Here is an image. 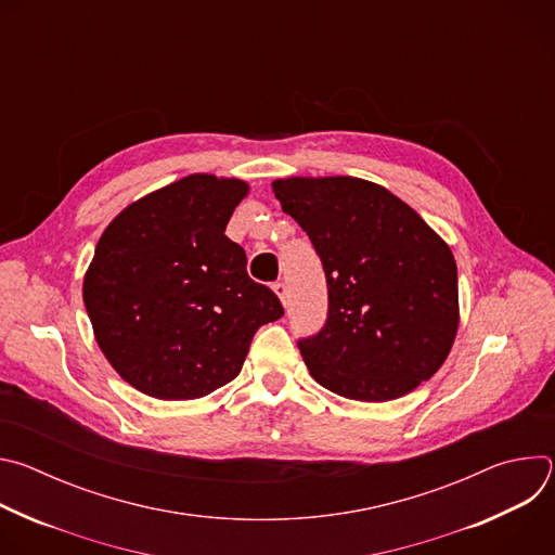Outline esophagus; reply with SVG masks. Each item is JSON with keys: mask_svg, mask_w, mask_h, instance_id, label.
<instances>
[{"mask_svg": "<svg viewBox=\"0 0 555 555\" xmlns=\"http://www.w3.org/2000/svg\"><path fill=\"white\" fill-rule=\"evenodd\" d=\"M272 289H274V292H276V296L281 298V302H283V305H287V298H289V294H287V285H285V283H274V285H272Z\"/></svg>", "mask_w": 555, "mask_h": 555, "instance_id": "34e87169", "label": "esophagus"}]
</instances>
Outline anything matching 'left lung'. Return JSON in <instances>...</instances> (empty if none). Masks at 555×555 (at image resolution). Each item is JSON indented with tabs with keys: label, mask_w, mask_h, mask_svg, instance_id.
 Wrapping results in <instances>:
<instances>
[{
	"label": "left lung",
	"mask_w": 555,
	"mask_h": 555,
	"mask_svg": "<svg viewBox=\"0 0 555 555\" xmlns=\"http://www.w3.org/2000/svg\"><path fill=\"white\" fill-rule=\"evenodd\" d=\"M272 191L327 276V325L298 343L311 377L358 402L398 400L430 379L459 330L450 246L369 180L294 176L274 180Z\"/></svg>",
	"instance_id": "1"
}]
</instances>
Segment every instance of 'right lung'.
Instances as JSON below:
<instances>
[{
	"label": "right lung",
	"instance_id": "add662e5",
	"mask_svg": "<svg viewBox=\"0 0 555 555\" xmlns=\"http://www.w3.org/2000/svg\"><path fill=\"white\" fill-rule=\"evenodd\" d=\"M248 193L240 178L193 173L131 202L101 234L83 302L107 362L149 398L197 400L228 384L257 330L283 315L223 234Z\"/></svg>",
	"mask_w": 555,
	"mask_h": 555
}]
</instances>
